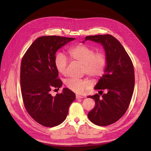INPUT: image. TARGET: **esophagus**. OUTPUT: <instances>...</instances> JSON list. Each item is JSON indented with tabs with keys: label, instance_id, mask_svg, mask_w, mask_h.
Here are the masks:
<instances>
[{
	"label": "esophagus",
	"instance_id": "obj_1",
	"mask_svg": "<svg viewBox=\"0 0 151 151\" xmlns=\"http://www.w3.org/2000/svg\"><path fill=\"white\" fill-rule=\"evenodd\" d=\"M83 96H81L79 95H76V99H81V98H83Z\"/></svg>",
	"mask_w": 151,
	"mask_h": 151
}]
</instances>
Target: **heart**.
I'll return each mask as SVG.
<instances>
[{
	"label": "heart",
	"instance_id": "1",
	"mask_svg": "<svg viewBox=\"0 0 151 151\" xmlns=\"http://www.w3.org/2000/svg\"><path fill=\"white\" fill-rule=\"evenodd\" d=\"M69 55L74 60L84 65V72L88 75L97 77L101 76L106 66V57L103 52L95 53L94 48L88 45L81 44L69 50ZM68 60L63 53H58L55 58V66L62 75L66 73ZM67 88L77 93H82L89 85L85 79L70 78L65 81Z\"/></svg>",
	"mask_w": 151,
	"mask_h": 151
}]
</instances>
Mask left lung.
<instances>
[{
  "mask_svg": "<svg viewBox=\"0 0 151 151\" xmlns=\"http://www.w3.org/2000/svg\"><path fill=\"white\" fill-rule=\"evenodd\" d=\"M87 40L100 43L104 50L106 66L94 89L99 90V94L103 90L107 91L102 97L96 94L88 97L95 101L88 118L96 125L106 126L119 120L129 108L134 89V65L125 48L113 36H88L83 43Z\"/></svg>",
  "mask_w": 151,
  "mask_h": 151,
  "instance_id": "obj_1",
  "label": "left lung"
}]
</instances>
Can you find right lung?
I'll return each mask as SVG.
<instances>
[{"label":"right lung","instance_id":"1","mask_svg":"<svg viewBox=\"0 0 151 151\" xmlns=\"http://www.w3.org/2000/svg\"><path fill=\"white\" fill-rule=\"evenodd\" d=\"M74 38L45 36L36 39L22 57L20 84L22 100L26 111L40 125L53 127L65 120L76 94L68 88L55 96L50 94L60 88L62 82L58 79L55 66L57 50Z\"/></svg>","mask_w":151,"mask_h":151}]
</instances>
